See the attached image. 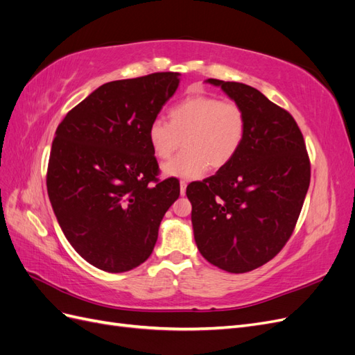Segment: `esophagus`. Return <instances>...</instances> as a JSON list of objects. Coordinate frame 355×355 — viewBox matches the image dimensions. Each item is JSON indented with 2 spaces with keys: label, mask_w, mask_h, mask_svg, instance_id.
<instances>
[{
  "label": "esophagus",
  "mask_w": 355,
  "mask_h": 355,
  "mask_svg": "<svg viewBox=\"0 0 355 355\" xmlns=\"http://www.w3.org/2000/svg\"><path fill=\"white\" fill-rule=\"evenodd\" d=\"M185 192H187V182L180 180V194L185 196Z\"/></svg>",
  "instance_id": "esophagus-1"
}]
</instances>
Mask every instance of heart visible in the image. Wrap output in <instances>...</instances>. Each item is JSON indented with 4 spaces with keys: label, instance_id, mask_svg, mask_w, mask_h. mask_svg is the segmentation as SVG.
Returning a JSON list of instances; mask_svg holds the SVG:
<instances>
[{
    "label": "heart",
    "instance_id": "heart-1",
    "mask_svg": "<svg viewBox=\"0 0 355 355\" xmlns=\"http://www.w3.org/2000/svg\"><path fill=\"white\" fill-rule=\"evenodd\" d=\"M247 132L243 106L209 94H191L167 112V123L154 120L148 141L159 159H168L180 145L185 149L163 167L164 175L197 179L207 168L228 166L239 154Z\"/></svg>",
    "mask_w": 355,
    "mask_h": 355
}]
</instances>
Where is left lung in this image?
Wrapping results in <instances>:
<instances>
[{"mask_svg":"<svg viewBox=\"0 0 355 355\" xmlns=\"http://www.w3.org/2000/svg\"><path fill=\"white\" fill-rule=\"evenodd\" d=\"M243 106L247 132L239 154L187 196L200 253L232 274L256 270L292 235L309 187L311 164L295 118L250 85L209 78Z\"/></svg>","mask_w":355,"mask_h":355,"instance_id":"8db88e82","label":"left lung"}]
</instances>
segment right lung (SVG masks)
Masks as SVG:
<instances>
[{
    "label": "right lung",
    "instance_id": "1",
    "mask_svg": "<svg viewBox=\"0 0 355 355\" xmlns=\"http://www.w3.org/2000/svg\"><path fill=\"white\" fill-rule=\"evenodd\" d=\"M178 72L101 85L58 125L47 192L60 228L83 259L125 272L151 256L161 219L180 187L159 182L148 127L179 85Z\"/></svg>",
    "mask_w": 355,
    "mask_h": 355
}]
</instances>
